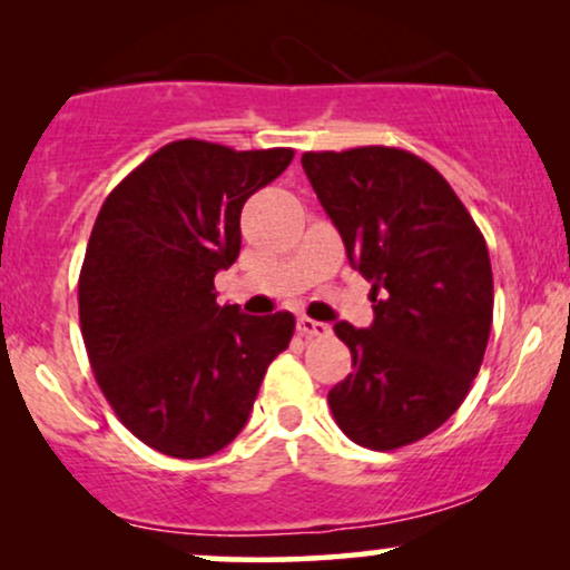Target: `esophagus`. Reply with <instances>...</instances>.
<instances>
[{"label":"esophagus","instance_id":"esophagus-1","mask_svg":"<svg viewBox=\"0 0 570 570\" xmlns=\"http://www.w3.org/2000/svg\"><path fill=\"white\" fill-rule=\"evenodd\" d=\"M297 330H299V335H305V337H326V335H330V324L316 322V318H307V316L297 318Z\"/></svg>","mask_w":570,"mask_h":570}]
</instances>
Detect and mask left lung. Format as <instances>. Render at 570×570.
I'll return each instance as SVG.
<instances>
[{"instance_id": "left-lung-1", "label": "left lung", "mask_w": 570, "mask_h": 570, "mask_svg": "<svg viewBox=\"0 0 570 570\" xmlns=\"http://www.w3.org/2000/svg\"><path fill=\"white\" fill-rule=\"evenodd\" d=\"M303 168L375 311L370 330L335 324L353 372L330 410L351 442L404 448L440 429L480 372L493 324L485 238L448 179L407 149L305 153Z\"/></svg>"}]
</instances>
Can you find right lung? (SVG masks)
Masks as SVG:
<instances>
[{
  "label": "right lung",
  "instance_id": "right-lung-1",
  "mask_svg": "<svg viewBox=\"0 0 570 570\" xmlns=\"http://www.w3.org/2000/svg\"><path fill=\"white\" fill-rule=\"evenodd\" d=\"M294 149L200 139L160 147L98 212L80 271V326L98 389L144 444L206 458L246 426L294 316L219 305L214 276L240 252V208Z\"/></svg>",
  "mask_w": 570,
  "mask_h": 570
}]
</instances>
